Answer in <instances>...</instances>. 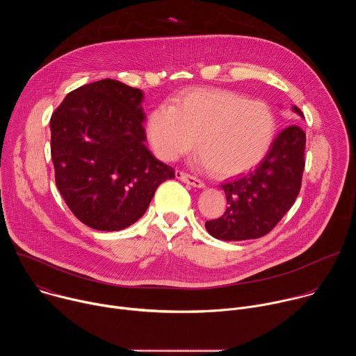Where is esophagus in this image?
I'll return each instance as SVG.
<instances>
[{"instance_id":"obj_1","label":"esophagus","mask_w":356,"mask_h":356,"mask_svg":"<svg viewBox=\"0 0 356 356\" xmlns=\"http://www.w3.org/2000/svg\"><path fill=\"white\" fill-rule=\"evenodd\" d=\"M176 176H177L179 180H181L183 183H187V184H190V186H193V187H197V188L206 187V183H204V181L197 179V177H194V176H191V175H187V173H184V172H177Z\"/></svg>"}]
</instances>
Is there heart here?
Masks as SVG:
<instances>
[{
    "label": "heart",
    "mask_w": 356,
    "mask_h": 356,
    "mask_svg": "<svg viewBox=\"0 0 356 356\" xmlns=\"http://www.w3.org/2000/svg\"><path fill=\"white\" fill-rule=\"evenodd\" d=\"M146 135L155 155L165 162L187 154L197 139L198 163L218 176H236L268 155L276 117L264 101L231 90L188 88L149 114Z\"/></svg>",
    "instance_id": "obj_1"
}]
</instances>
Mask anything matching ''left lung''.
I'll return each mask as SVG.
<instances>
[{
  "mask_svg": "<svg viewBox=\"0 0 356 356\" xmlns=\"http://www.w3.org/2000/svg\"><path fill=\"white\" fill-rule=\"evenodd\" d=\"M293 113L304 118L300 108ZM306 134L298 125L283 129L268 155L245 176L225 181L227 210L206 222L210 235L221 241L255 239L270 232L290 210L301 187Z\"/></svg>",
  "mask_w": 356,
  "mask_h": 356,
  "instance_id": "left-lung-1",
  "label": "left lung"
}]
</instances>
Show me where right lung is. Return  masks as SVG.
Wrapping results in <instances>:
<instances>
[{"label": "right lung", "mask_w": 356, "mask_h": 356, "mask_svg": "<svg viewBox=\"0 0 356 356\" xmlns=\"http://www.w3.org/2000/svg\"><path fill=\"white\" fill-rule=\"evenodd\" d=\"M143 92L106 79L66 95L50 118L56 186L87 227L120 231L147 210L173 168L146 147Z\"/></svg>", "instance_id": "obj_1"}]
</instances>
